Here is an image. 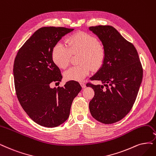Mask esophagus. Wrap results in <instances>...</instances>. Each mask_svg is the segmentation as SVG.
I'll list each match as a JSON object with an SVG mask.
<instances>
[{
	"label": "esophagus",
	"instance_id": "esophagus-1",
	"mask_svg": "<svg viewBox=\"0 0 156 156\" xmlns=\"http://www.w3.org/2000/svg\"><path fill=\"white\" fill-rule=\"evenodd\" d=\"M80 85H81V86H82V88H85V87H86V85H85L83 82H80Z\"/></svg>",
	"mask_w": 156,
	"mask_h": 156
}]
</instances>
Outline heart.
<instances>
[{"label": "heart", "mask_w": 156, "mask_h": 156, "mask_svg": "<svg viewBox=\"0 0 156 156\" xmlns=\"http://www.w3.org/2000/svg\"><path fill=\"white\" fill-rule=\"evenodd\" d=\"M80 53V64L69 68L64 78L69 81L81 82L90 72L100 69L105 59L106 52L103 44L93 35L85 32L72 34L67 40V45L58 42L52 50V60L61 69L66 68L72 54Z\"/></svg>", "instance_id": "obj_1"}]
</instances>
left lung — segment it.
Segmentation results:
<instances>
[{
	"mask_svg": "<svg viewBox=\"0 0 156 156\" xmlns=\"http://www.w3.org/2000/svg\"><path fill=\"white\" fill-rule=\"evenodd\" d=\"M98 37L106 52L101 67L90 80L103 85L87 83L94 91L89 102L93 117L104 124H112L123 119L134 105L143 78V68L137 51L111 26L89 27Z\"/></svg>",
	"mask_w": 156,
	"mask_h": 156,
	"instance_id": "1",
	"label": "left lung"
}]
</instances>
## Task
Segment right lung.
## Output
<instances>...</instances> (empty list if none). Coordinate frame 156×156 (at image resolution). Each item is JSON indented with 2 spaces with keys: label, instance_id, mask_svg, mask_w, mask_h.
Returning a JSON list of instances; mask_svg holds the SVG:
<instances>
[{
  "label": "right lung",
  "instance_id": "obj_1",
  "mask_svg": "<svg viewBox=\"0 0 156 156\" xmlns=\"http://www.w3.org/2000/svg\"><path fill=\"white\" fill-rule=\"evenodd\" d=\"M74 29L44 27L33 33L19 49L14 61L16 94L30 118L45 127H55L68 119L74 98L82 87L69 81L63 87L52 89L49 84L60 83V69L52 60V50L65 34Z\"/></svg>",
  "mask_w": 156,
  "mask_h": 156
}]
</instances>
